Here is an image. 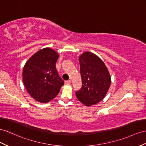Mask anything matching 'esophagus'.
Returning a JSON list of instances; mask_svg holds the SVG:
<instances>
[{"label": "esophagus", "instance_id": "1", "mask_svg": "<svg viewBox=\"0 0 146 146\" xmlns=\"http://www.w3.org/2000/svg\"><path fill=\"white\" fill-rule=\"evenodd\" d=\"M71 83H72V82H71L70 80H68V81H65V84H71Z\"/></svg>", "mask_w": 146, "mask_h": 146}]
</instances>
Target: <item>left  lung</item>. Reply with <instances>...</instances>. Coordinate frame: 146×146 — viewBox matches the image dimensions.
Wrapping results in <instances>:
<instances>
[{"label": "left lung", "mask_w": 146, "mask_h": 146, "mask_svg": "<svg viewBox=\"0 0 146 146\" xmlns=\"http://www.w3.org/2000/svg\"><path fill=\"white\" fill-rule=\"evenodd\" d=\"M79 60L82 87L76 96L84 105L91 106L104 98L110 86L111 77L105 63L92 52H84Z\"/></svg>", "instance_id": "1"}]
</instances>
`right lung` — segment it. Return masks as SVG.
<instances>
[{
	"mask_svg": "<svg viewBox=\"0 0 146 146\" xmlns=\"http://www.w3.org/2000/svg\"><path fill=\"white\" fill-rule=\"evenodd\" d=\"M58 57L54 50L47 47L37 52L25 63L23 84L29 94L37 101H50L64 84L55 66Z\"/></svg>",
	"mask_w": 146,
	"mask_h": 146,
	"instance_id": "right-lung-1",
	"label": "right lung"
}]
</instances>
